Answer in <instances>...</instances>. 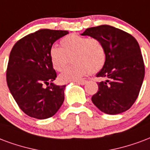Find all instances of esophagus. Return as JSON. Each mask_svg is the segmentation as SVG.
I'll use <instances>...</instances> for the list:
<instances>
[{
    "label": "esophagus",
    "instance_id": "1",
    "mask_svg": "<svg viewBox=\"0 0 150 150\" xmlns=\"http://www.w3.org/2000/svg\"><path fill=\"white\" fill-rule=\"evenodd\" d=\"M87 82L86 80H80V81H76L75 83L77 84H79V85H84V84H86V83Z\"/></svg>",
    "mask_w": 150,
    "mask_h": 150
}]
</instances>
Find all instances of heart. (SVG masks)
<instances>
[{
    "label": "heart",
    "instance_id": "b5f03b06",
    "mask_svg": "<svg viewBox=\"0 0 150 150\" xmlns=\"http://www.w3.org/2000/svg\"><path fill=\"white\" fill-rule=\"evenodd\" d=\"M61 47L50 48L49 57L55 71H62L72 60L69 67L59 76L61 83L77 81L88 73H97L105 65L106 53L103 42L97 38L71 34L60 41Z\"/></svg>",
    "mask_w": 150,
    "mask_h": 150
}]
</instances>
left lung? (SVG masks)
Instances as JSON below:
<instances>
[{"instance_id": "left-lung-1", "label": "left lung", "mask_w": 150, "mask_h": 150, "mask_svg": "<svg viewBox=\"0 0 150 150\" xmlns=\"http://www.w3.org/2000/svg\"><path fill=\"white\" fill-rule=\"evenodd\" d=\"M82 35L103 42L106 53L105 65L97 77L98 90L91 100L101 111L117 115L129 110L139 95L145 76V65L139 44L133 35L110 25L86 28Z\"/></svg>"}]
</instances>
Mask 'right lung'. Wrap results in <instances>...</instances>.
I'll list each match as a JSON object with an SVG mask.
<instances>
[{"instance_id": "right-lung-1", "label": "right lung", "mask_w": 150, "mask_h": 150, "mask_svg": "<svg viewBox=\"0 0 150 150\" xmlns=\"http://www.w3.org/2000/svg\"><path fill=\"white\" fill-rule=\"evenodd\" d=\"M67 33L63 30H38L19 40L12 48L6 72L8 86L19 107L30 117H52L64 103L66 85L52 83L57 75L49 51Z\"/></svg>"}]
</instances>
